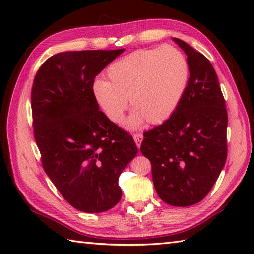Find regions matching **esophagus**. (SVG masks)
<instances>
[{
  "instance_id": "34e87169",
  "label": "esophagus",
  "mask_w": 254,
  "mask_h": 254,
  "mask_svg": "<svg viewBox=\"0 0 254 254\" xmlns=\"http://www.w3.org/2000/svg\"><path fill=\"white\" fill-rule=\"evenodd\" d=\"M133 138H134V141H135V143H136V145H137V147H138V148L141 147V143H142V141H143V135H142V134H141V133L134 134Z\"/></svg>"
}]
</instances>
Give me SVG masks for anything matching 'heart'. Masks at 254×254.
Segmentation results:
<instances>
[{"label":"heart","instance_id":"heart-1","mask_svg":"<svg viewBox=\"0 0 254 254\" xmlns=\"http://www.w3.org/2000/svg\"><path fill=\"white\" fill-rule=\"evenodd\" d=\"M107 78L96 79L93 96L96 104L113 123H119L127 108L134 112L126 122L137 127L145 121L159 124L168 120L185 95L190 69L186 57L175 47L143 49L113 62Z\"/></svg>","mask_w":254,"mask_h":254}]
</instances>
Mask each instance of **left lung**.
<instances>
[{
	"instance_id": "left-lung-1",
	"label": "left lung",
	"mask_w": 254,
	"mask_h": 254,
	"mask_svg": "<svg viewBox=\"0 0 254 254\" xmlns=\"http://www.w3.org/2000/svg\"><path fill=\"white\" fill-rule=\"evenodd\" d=\"M172 40L187 56L188 87L174 115L144 133L141 152L152 163L159 197L185 207L201 202L224 168L228 116L212 64L187 42Z\"/></svg>"
}]
</instances>
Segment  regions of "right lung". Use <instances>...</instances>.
Returning a JSON list of instances; mask_svg holds the SVG:
<instances>
[{"label": "right lung", "instance_id": "obj_1", "mask_svg": "<svg viewBox=\"0 0 254 254\" xmlns=\"http://www.w3.org/2000/svg\"><path fill=\"white\" fill-rule=\"evenodd\" d=\"M124 49L61 52L38 69L31 89L34 134L42 166L66 201L85 213L119 203V177L135 157L130 134L99 110L95 77Z\"/></svg>", "mask_w": 254, "mask_h": 254}]
</instances>
